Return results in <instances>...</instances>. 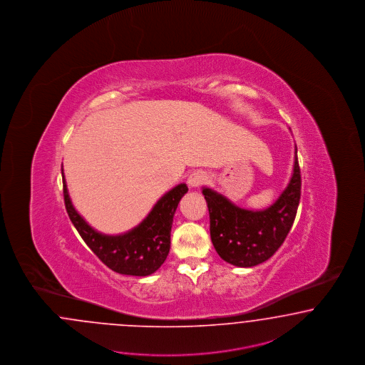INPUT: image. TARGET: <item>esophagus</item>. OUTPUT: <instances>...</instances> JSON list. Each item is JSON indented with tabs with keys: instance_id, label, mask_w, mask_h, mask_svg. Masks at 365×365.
<instances>
[{
	"instance_id": "34e87169",
	"label": "esophagus",
	"mask_w": 365,
	"mask_h": 365,
	"mask_svg": "<svg viewBox=\"0 0 365 365\" xmlns=\"http://www.w3.org/2000/svg\"><path fill=\"white\" fill-rule=\"evenodd\" d=\"M207 180H208V177H207V173H205V172H202V170H195V172H192V173L189 175V187H192V188H197V187L202 185Z\"/></svg>"
}]
</instances>
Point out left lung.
I'll return each instance as SVG.
<instances>
[{"mask_svg":"<svg viewBox=\"0 0 365 365\" xmlns=\"http://www.w3.org/2000/svg\"><path fill=\"white\" fill-rule=\"evenodd\" d=\"M210 212V231L216 252L237 267H252L270 259L294 223L301 199V170L295 146L294 169L279 199L263 211L236 207L223 195L202 189Z\"/></svg>","mask_w":365,"mask_h":365,"instance_id":"1","label":"left lung"}]
</instances>
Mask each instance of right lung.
<instances>
[{"mask_svg": "<svg viewBox=\"0 0 365 365\" xmlns=\"http://www.w3.org/2000/svg\"><path fill=\"white\" fill-rule=\"evenodd\" d=\"M63 175V168H61ZM188 192L185 184H178L157 201L141 224L122 235H103L91 228L71 202L63 177V195L71 222L108 269L123 275L146 277L158 270L170 250L173 216L181 197Z\"/></svg>", "mask_w": 365, "mask_h": 365, "instance_id": "right-lung-1", "label": "right lung"}]
</instances>
